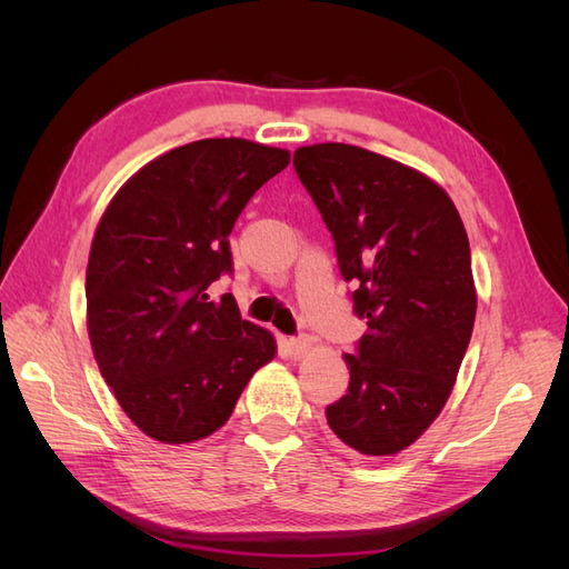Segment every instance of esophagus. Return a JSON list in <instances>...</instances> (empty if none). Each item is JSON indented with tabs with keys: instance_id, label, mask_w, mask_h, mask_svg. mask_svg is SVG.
<instances>
[{
	"instance_id": "obj_1",
	"label": "esophagus",
	"mask_w": 569,
	"mask_h": 569,
	"mask_svg": "<svg viewBox=\"0 0 569 569\" xmlns=\"http://www.w3.org/2000/svg\"><path fill=\"white\" fill-rule=\"evenodd\" d=\"M311 347H313L311 337H289V339H284V351L291 358H301L303 353L311 351Z\"/></svg>"
}]
</instances>
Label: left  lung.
<instances>
[{
    "label": "left lung",
    "instance_id": "obj_1",
    "mask_svg": "<svg viewBox=\"0 0 569 569\" xmlns=\"http://www.w3.org/2000/svg\"><path fill=\"white\" fill-rule=\"evenodd\" d=\"M353 311L368 320L347 396L327 406L332 432L363 456H393L437 420L456 385L477 313L468 232L432 178L341 142L299 147Z\"/></svg>",
    "mask_w": 569,
    "mask_h": 569
}]
</instances>
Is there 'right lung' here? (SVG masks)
I'll return each mask as SVG.
<instances>
[{"label": "right lung", "instance_id": "add662e5", "mask_svg": "<svg viewBox=\"0 0 569 569\" xmlns=\"http://www.w3.org/2000/svg\"><path fill=\"white\" fill-rule=\"evenodd\" d=\"M289 151L216 137L170 149L118 189L101 216L84 278L88 332L101 377L142 432L192 443L228 422L274 337L242 320L228 237Z\"/></svg>", "mask_w": 569, "mask_h": 569}]
</instances>
